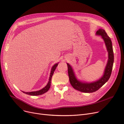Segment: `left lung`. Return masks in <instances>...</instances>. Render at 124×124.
I'll use <instances>...</instances> for the list:
<instances>
[{
    "label": "left lung",
    "instance_id": "8db88e82",
    "mask_svg": "<svg viewBox=\"0 0 124 124\" xmlns=\"http://www.w3.org/2000/svg\"><path fill=\"white\" fill-rule=\"evenodd\" d=\"M96 35L101 36L105 43L108 52V60L106 66L102 76L99 80L92 82H83L79 80L75 76L72 66L69 63H67L69 81L71 85L74 89L83 93H90L96 92L108 81L112 73L114 61L112 41L110 38L107 35L105 31L102 29L97 30L96 32Z\"/></svg>",
    "mask_w": 124,
    "mask_h": 124
}]
</instances>
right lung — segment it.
<instances>
[{
  "instance_id": "obj_1",
  "label": "right lung",
  "mask_w": 124,
  "mask_h": 124,
  "mask_svg": "<svg viewBox=\"0 0 124 124\" xmlns=\"http://www.w3.org/2000/svg\"><path fill=\"white\" fill-rule=\"evenodd\" d=\"M59 63H57L55 64H54V65L53 66V67H52L51 70V72H50V77H49V81L47 83V84L46 85V86H45L44 88H43L42 89H41V90H39L38 91H36V92H22L28 95H41L43 94L44 93H45L47 92L49 90V89L50 88V86H51V79H52V76H53V74L54 73V72L55 71L57 66H58V64Z\"/></svg>"
}]
</instances>
